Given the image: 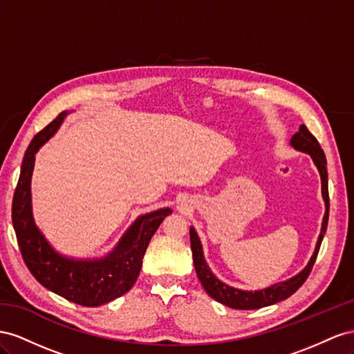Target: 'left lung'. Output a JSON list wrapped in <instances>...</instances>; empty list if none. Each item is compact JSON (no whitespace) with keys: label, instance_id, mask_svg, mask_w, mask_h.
Wrapping results in <instances>:
<instances>
[{"label":"left lung","instance_id":"1","mask_svg":"<svg viewBox=\"0 0 354 354\" xmlns=\"http://www.w3.org/2000/svg\"><path fill=\"white\" fill-rule=\"evenodd\" d=\"M290 147L297 151H301V153H306L311 157L313 163H315V166L317 167L319 174H320L322 197H323V201H325V215H323L320 234L317 239L315 252H313L308 264L302 268L297 276L290 277L288 280H283V281H279V283H274L266 289H259V290H243V289H237V288L230 286V285L224 283L222 280H219L214 274V272H212V270L209 268L207 262L205 259L203 246H201V241L198 239L197 231L194 230V227H189L191 250H193L194 267H196V272H197L200 283L203 285L205 290L212 298L216 299L218 302H221V304H224L230 308L255 310V308L272 306V304H276V302H280V301L289 298L292 294H295V292L302 286V283L307 280L310 271L316 262L323 236H325V233H326L328 218H329L326 157H325V153H323V149L320 148V144L317 142V139L308 132V129L304 124H301L298 132L290 138Z\"/></svg>","mask_w":354,"mask_h":354}]
</instances>
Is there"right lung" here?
Instances as JSON below:
<instances>
[{
  "label": "right lung",
  "instance_id": "add662e5",
  "mask_svg": "<svg viewBox=\"0 0 354 354\" xmlns=\"http://www.w3.org/2000/svg\"><path fill=\"white\" fill-rule=\"evenodd\" d=\"M66 115V111L60 113L29 144L15 191L12 219L25 264L39 283L75 304L97 307L132 289L149 240L171 209H157L138 216L105 257L74 258L59 252L34 219L31 179L35 154L57 132Z\"/></svg>",
  "mask_w": 354,
  "mask_h": 354
}]
</instances>
